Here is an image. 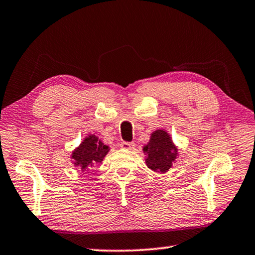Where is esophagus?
<instances>
[{"instance_id":"obj_1","label":"esophagus","mask_w":255,"mask_h":255,"mask_svg":"<svg viewBox=\"0 0 255 255\" xmlns=\"http://www.w3.org/2000/svg\"><path fill=\"white\" fill-rule=\"evenodd\" d=\"M123 148H126V149H133L135 148L136 144L135 143H129V141H123L122 144H120Z\"/></svg>"}]
</instances>
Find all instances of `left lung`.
<instances>
[{"mask_svg": "<svg viewBox=\"0 0 255 255\" xmlns=\"http://www.w3.org/2000/svg\"><path fill=\"white\" fill-rule=\"evenodd\" d=\"M143 150L146 155V165L161 173L169 171L178 156V147L164 129H157L150 133L148 144L144 146Z\"/></svg>", "mask_w": 255, "mask_h": 255, "instance_id": "obj_1", "label": "left lung"}]
</instances>
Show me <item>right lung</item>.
<instances>
[{
	"mask_svg": "<svg viewBox=\"0 0 255 255\" xmlns=\"http://www.w3.org/2000/svg\"><path fill=\"white\" fill-rule=\"evenodd\" d=\"M109 149V146L103 144L96 135H89L79 147L73 150V163L82 171H86L94 164L102 163Z\"/></svg>",
	"mask_w": 255,
	"mask_h": 255,
	"instance_id": "1",
	"label": "right lung"
}]
</instances>
